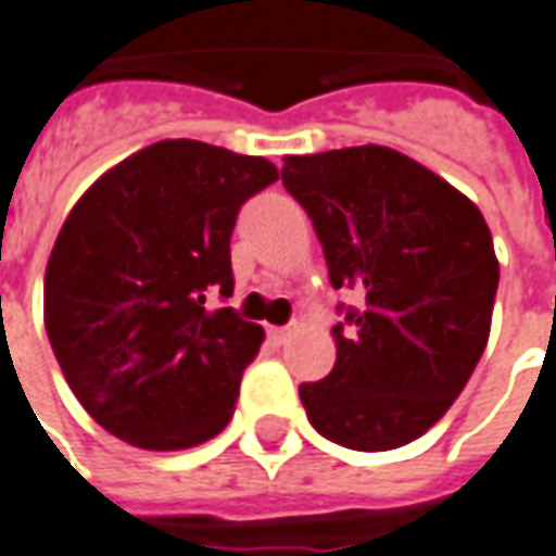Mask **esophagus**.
<instances>
[{"label":"esophagus","mask_w":556,"mask_h":556,"mask_svg":"<svg viewBox=\"0 0 556 556\" xmlns=\"http://www.w3.org/2000/svg\"><path fill=\"white\" fill-rule=\"evenodd\" d=\"M287 337H290V327H269V339L275 345H285Z\"/></svg>","instance_id":"34e87169"}]
</instances>
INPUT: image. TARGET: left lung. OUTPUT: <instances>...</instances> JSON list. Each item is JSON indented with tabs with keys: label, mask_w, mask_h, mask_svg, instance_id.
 Returning a JSON list of instances; mask_svg holds the SVG:
<instances>
[{
	"label": "left lung",
	"mask_w": 556,
	"mask_h": 556,
	"mask_svg": "<svg viewBox=\"0 0 556 556\" xmlns=\"http://www.w3.org/2000/svg\"><path fill=\"white\" fill-rule=\"evenodd\" d=\"M287 192L324 248L330 285L355 290L333 327L337 364L300 386L327 441L379 453L422 438L459 397L490 339L498 260L478 204L389 147L287 155Z\"/></svg>",
	"instance_id": "8db88e82"
}]
</instances>
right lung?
I'll return each mask as SVG.
<instances>
[{
    "mask_svg": "<svg viewBox=\"0 0 556 556\" xmlns=\"http://www.w3.org/2000/svg\"><path fill=\"white\" fill-rule=\"evenodd\" d=\"M278 180L260 155L159 140L76 201L45 269V330L78 404L140 450H189L229 426L263 327L235 308L229 238Z\"/></svg>",
    "mask_w": 556,
    "mask_h": 556,
    "instance_id": "1",
    "label": "right lung"
}]
</instances>
